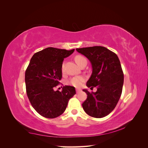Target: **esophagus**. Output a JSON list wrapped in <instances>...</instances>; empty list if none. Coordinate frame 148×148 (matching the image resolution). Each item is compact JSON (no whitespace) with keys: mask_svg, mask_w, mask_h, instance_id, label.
I'll return each instance as SVG.
<instances>
[{"mask_svg":"<svg viewBox=\"0 0 148 148\" xmlns=\"http://www.w3.org/2000/svg\"><path fill=\"white\" fill-rule=\"evenodd\" d=\"M82 89H79V88H76V92H77V93H79V92H81Z\"/></svg>","mask_w":148,"mask_h":148,"instance_id":"obj_1","label":"esophagus"}]
</instances>
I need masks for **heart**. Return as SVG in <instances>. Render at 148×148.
<instances>
[{"instance_id":"heart-1","label":"heart","mask_w":148,"mask_h":148,"mask_svg":"<svg viewBox=\"0 0 148 148\" xmlns=\"http://www.w3.org/2000/svg\"><path fill=\"white\" fill-rule=\"evenodd\" d=\"M75 60L77 62V64L78 65H80L82 64V62H83V60H86L85 58L80 55H78L77 56H75ZM64 69V64H62V71H63ZM85 78L83 77V76H76V77H72L71 78H70L69 80H68L67 82V84H69L70 85H71L74 87L76 88H78L80 86H81L82 82H83L84 81Z\"/></svg>"}]
</instances>
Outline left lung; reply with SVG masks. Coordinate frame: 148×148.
<instances>
[{"label":"left lung","mask_w":148,"mask_h":148,"mask_svg":"<svg viewBox=\"0 0 148 148\" xmlns=\"http://www.w3.org/2000/svg\"><path fill=\"white\" fill-rule=\"evenodd\" d=\"M76 50L86 57L92 65V74L86 86L91 89L97 88L95 92L83 89L88 96L82 104L83 108L91 117H106L117 106L122 92L124 77L119 57L116 53L102 46Z\"/></svg>","instance_id":"1"}]
</instances>
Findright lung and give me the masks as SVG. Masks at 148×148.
<instances>
[{
	"mask_svg": "<svg viewBox=\"0 0 148 148\" xmlns=\"http://www.w3.org/2000/svg\"><path fill=\"white\" fill-rule=\"evenodd\" d=\"M74 51L47 47L35 53L30 60L25 71L26 94L31 106L44 117L53 119L62 115L76 94L71 86H63L62 91L53 90L62 78L64 59Z\"/></svg>",
	"mask_w": 148,
	"mask_h": 148,
	"instance_id": "obj_1",
	"label": "right lung"
}]
</instances>
